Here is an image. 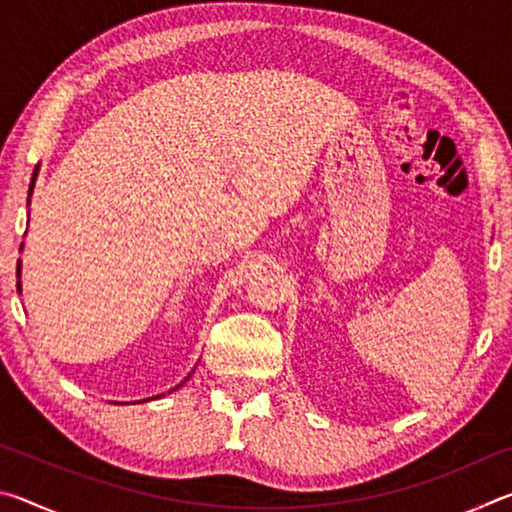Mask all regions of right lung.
Masks as SVG:
<instances>
[{
	"label": "right lung",
	"instance_id": "add662e5",
	"mask_svg": "<svg viewBox=\"0 0 512 512\" xmlns=\"http://www.w3.org/2000/svg\"><path fill=\"white\" fill-rule=\"evenodd\" d=\"M36 176H38V164H36V169H33V178H31V185H29V196L33 192V183H36ZM17 277H20V262H17ZM17 291H20V282H17Z\"/></svg>",
	"mask_w": 512,
	"mask_h": 512
}]
</instances>
